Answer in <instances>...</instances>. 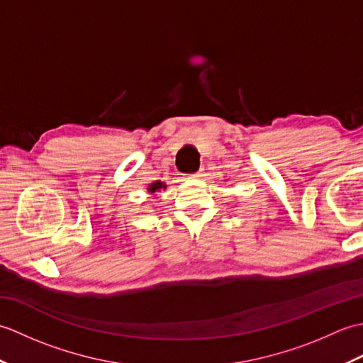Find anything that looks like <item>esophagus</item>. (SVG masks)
<instances>
[{
    "mask_svg": "<svg viewBox=\"0 0 363 363\" xmlns=\"http://www.w3.org/2000/svg\"><path fill=\"white\" fill-rule=\"evenodd\" d=\"M203 176V173L201 172H198V173H195V174H190V176H187V177H190V179H199V177Z\"/></svg>",
    "mask_w": 363,
    "mask_h": 363,
    "instance_id": "esophagus-1",
    "label": "esophagus"
}]
</instances>
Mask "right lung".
Segmentation results:
<instances>
[{
    "label": "right lung",
    "mask_w": 363,
    "mask_h": 363,
    "mask_svg": "<svg viewBox=\"0 0 363 363\" xmlns=\"http://www.w3.org/2000/svg\"><path fill=\"white\" fill-rule=\"evenodd\" d=\"M167 189V184L165 182H162V181H154V182H151V184H148V194L150 195H156L157 191H160V190H165Z\"/></svg>",
    "instance_id": "add662e5"
}]
</instances>
